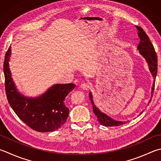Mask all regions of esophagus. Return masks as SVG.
Listing matches in <instances>:
<instances>
[{
	"instance_id": "34e87169",
	"label": "esophagus",
	"mask_w": 161,
	"mask_h": 161,
	"mask_svg": "<svg viewBox=\"0 0 161 161\" xmlns=\"http://www.w3.org/2000/svg\"><path fill=\"white\" fill-rule=\"evenodd\" d=\"M80 87L83 90H88L90 88V84L88 83H83L80 85Z\"/></svg>"
}]
</instances>
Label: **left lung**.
Wrapping results in <instances>:
<instances>
[{"mask_svg":"<svg viewBox=\"0 0 161 161\" xmlns=\"http://www.w3.org/2000/svg\"><path fill=\"white\" fill-rule=\"evenodd\" d=\"M138 29L139 33L138 35L140 38V43H139L137 49L139 50V53L143 56L145 59H146L147 62L149 66V69L151 74H152L153 77L154 78V83L153 84L152 87V95L154 92V88H155V78L157 75L158 71V58H157V54L154 49V47L153 44L151 43L149 38L147 36V34L145 31L142 29L141 27L138 26H136ZM90 101L92 102V108H93V112L95 114V116L97 118L100 124L104 126L107 127H112V126H119L123 125V124L125 123V122H123V121H116L108 117L107 115L103 114L102 112L100 111L99 109L97 108L94 102L92 101V97L91 92L89 93Z\"/></svg>","mask_w":161,"mask_h":161,"instance_id":"8db88e82","label":"left lung"}]
</instances>
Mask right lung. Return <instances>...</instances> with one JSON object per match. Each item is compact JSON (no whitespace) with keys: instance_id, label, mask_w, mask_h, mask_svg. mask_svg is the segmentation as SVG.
<instances>
[{"instance_id":"obj_1","label":"right lung","mask_w":161,"mask_h":161,"mask_svg":"<svg viewBox=\"0 0 161 161\" xmlns=\"http://www.w3.org/2000/svg\"><path fill=\"white\" fill-rule=\"evenodd\" d=\"M11 54L10 47L5 53L3 63L5 88L8 101L14 113L29 128L35 131H54L66 123L69 110L64 104L68 94L75 85L56 84L44 95L35 99L26 98L17 92L9 69L8 61Z\"/></svg>"}]
</instances>
